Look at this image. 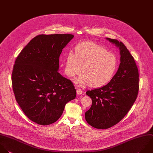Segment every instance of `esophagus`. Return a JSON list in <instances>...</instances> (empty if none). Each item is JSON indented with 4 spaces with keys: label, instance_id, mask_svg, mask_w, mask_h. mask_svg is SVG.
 Listing matches in <instances>:
<instances>
[{
    "label": "esophagus",
    "instance_id": "34e87169",
    "mask_svg": "<svg viewBox=\"0 0 153 153\" xmlns=\"http://www.w3.org/2000/svg\"><path fill=\"white\" fill-rule=\"evenodd\" d=\"M76 93H77L78 94L80 95V94H81L82 93V90L81 89L78 88V89H77V90H76Z\"/></svg>",
    "mask_w": 153,
    "mask_h": 153
}]
</instances>
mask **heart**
<instances>
[{
	"label": "heart",
	"instance_id": "1",
	"mask_svg": "<svg viewBox=\"0 0 153 153\" xmlns=\"http://www.w3.org/2000/svg\"><path fill=\"white\" fill-rule=\"evenodd\" d=\"M117 65L114 55L99 45L87 41L76 47L75 54L71 51L68 53L65 71L68 76L74 77L82 71L83 74L75 79V84L79 87L90 84L96 88L112 79Z\"/></svg>",
	"mask_w": 153,
	"mask_h": 153
}]
</instances>
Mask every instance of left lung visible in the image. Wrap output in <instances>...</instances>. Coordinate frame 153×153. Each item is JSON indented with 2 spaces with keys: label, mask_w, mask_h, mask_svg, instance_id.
I'll return each instance as SVG.
<instances>
[{
  "label": "left lung",
  "mask_w": 153,
  "mask_h": 153,
  "mask_svg": "<svg viewBox=\"0 0 153 153\" xmlns=\"http://www.w3.org/2000/svg\"><path fill=\"white\" fill-rule=\"evenodd\" d=\"M106 39L119 48L118 69L106 85L86 92L92 105L85 113V120L100 129L109 128L124 117L137 98L139 86L138 69L126 47L117 39Z\"/></svg>",
  "instance_id": "obj_1"
}]
</instances>
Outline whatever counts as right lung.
Returning a JSON list of instances; mask_svg holds the SVG:
<instances>
[{
  "mask_svg": "<svg viewBox=\"0 0 153 153\" xmlns=\"http://www.w3.org/2000/svg\"><path fill=\"white\" fill-rule=\"evenodd\" d=\"M73 38L71 34L38 35L16 59L11 78L16 99L38 124L57 121L66 104L76 97L73 83L58 72L60 56Z\"/></svg>",
  "mask_w": 153,
  "mask_h": 153,
  "instance_id": "obj_1",
  "label": "right lung"
}]
</instances>
